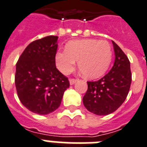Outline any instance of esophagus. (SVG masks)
Returning a JSON list of instances; mask_svg holds the SVG:
<instances>
[{"label":"esophagus","instance_id":"esophagus-1","mask_svg":"<svg viewBox=\"0 0 147 147\" xmlns=\"http://www.w3.org/2000/svg\"><path fill=\"white\" fill-rule=\"evenodd\" d=\"M78 81V79L77 78H70L69 79V83H70V84L71 85H72V84H74L76 83V81Z\"/></svg>","mask_w":147,"mask_h":147}]
</instances>
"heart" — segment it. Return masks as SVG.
Instances as JSON below:
<instances>
[{
  "label": "heart",
  "mask_w": 147,
  "mask_h": 147,
  "mask_svg": "<svg viewBox=\"0 0 147 147\" xmlns=\"http://www.w3.org/2000/svg\"><path fill=\"white\" fill-rule=\"evenodd\" d=\"M66 50L58 51L55 56L56 66L63 74L73 71L76 62L84 76L95 78L108 69L112 58V49L106 40L87 39L70 41Z\"/></svg>",
  "instance_id": "1"
}]
</instances>
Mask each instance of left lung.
Wrapping results in <instances>:
<instances>
[{
	"instance_id": "8db88e82",
	"label": "left lung",
	"mask_w": 147,
	"mask_h": 147,
	"mask_svg": "<svg viewBox=\"0 0 147 147\" xmlns=\"http://www.w3.org/2000/svg\"><path fill=\"white\" fill-rule=\"evenodd\" d=\"M115 52L113 67L96 81H87L83 97L85 108L96 115H108L119 108L125 100L131 83L130 62L125 53L112 41Z\"/></svg>"
}]
</instances>
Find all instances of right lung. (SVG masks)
<instances>
[{"instance_id": "right-lung-1", "label": "right lung", "mask_w": 147, "mask_h": 147, "mask_svg": "<svg viewBox=\"0 0 147 147\" xmlns=\"http://www.w3.org/2000/svg\"><path fill=\"white\" fill-rule=\"evenodd\" d=\"M56 36L30 43L16 63L15 84L18 98L33 113L45 115L59 108L69 87L68 78L56 68Z\"/></svg>"}]
</instances>
